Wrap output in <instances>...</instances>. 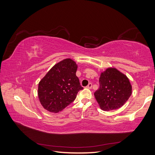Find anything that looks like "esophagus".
I'll return each mask as SVG.
<instances>
[{
	"label": "esophagus",
	"mask_w": 155,
	"mask_h": 155,
	"mask_svg": "<svg viewBox=\"0 0 155 155\" xmlns=\"http://www.w3.org/2000/svg\"><path fill=\"white\" fill-rule=\"evenodd\" d=\"M92 83H88V85L86 87L87 88H92Z\"/></svg>",
	"instance_id": "1"
}]
</instances>
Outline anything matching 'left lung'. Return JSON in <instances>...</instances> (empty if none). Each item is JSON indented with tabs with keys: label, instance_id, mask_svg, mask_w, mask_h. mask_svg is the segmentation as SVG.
Returning <instances> with one entry per match:
<instances>
[{
	"label": "left lung",
	"instance_id": "8db88e82",
	"mask_svg": "<svg viewBox=\"0 0 155 155\" xmlns=\"http://www.w3.org/2000/svg\"><path fill=\"white\" fill-rule=\"evenodd\" d=\"M99 82L100 88L94 92V96L103 110L119 109L132 94V86L129 78L116 68H107L102 72Z\"/></svg>",
	"mask_w": 155,
	"mask_h": 155
}]
</instances>
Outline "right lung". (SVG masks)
<instances>
[{
	"instance_id": "1",
	"label": "right lung",
	"mask_w": 155,
	"mask_h": 155,
	"mask_svg": "<svg viewBox=\"0 0 155 155\" xmlns=\"http://www.w3.org/2000/svg\"><path fill=\"white\" fill-rule=\"evenodd\" d=\"M77 69L74 61L64 59L51 67L39 81L37 94L45 109L57 113L76 99L83 89L76 75Z\"/></svg>"
}]
</instances>
